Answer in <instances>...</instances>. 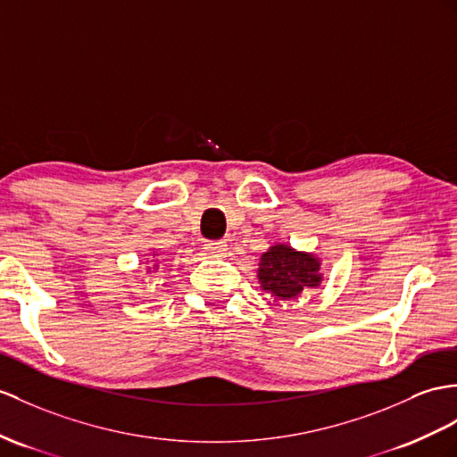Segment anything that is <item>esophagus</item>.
<instances>
[{"mask_svg": "<svg viewBox=\"0 0 457 457\" xmlns=\"http://www.w3.org/2000/svg\"><path fill=\"white\" fill-rule=\"evenodd\" d=\"M205 252L211 255H225L227 253V244L222 240H209L205 242Z\"/></svg>", "mask_w": 457, "mask_h": 457, "instance_id": "obj_1", "label": "esophagus"}]
</instances>
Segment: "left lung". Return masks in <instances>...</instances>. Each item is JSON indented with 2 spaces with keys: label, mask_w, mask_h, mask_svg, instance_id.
<instances>
[{
  "label": "left lung",
  "mask_w": 457,
  "mask_h": 457,
  "mask_svg": "<svg viewBox=\"0 0 457 457\" xmlns=\"http://www.w3.org/2000/svg\"><path fill=\"white\" fill-rule=\"evenodd\" d=\"M260 283L275 300L296 298L306 288L320 285V262L312 253L296 252L287 244H275L262 255Z\"/></svg>",
  "instance_id": "8db88e82"
}]
</instances>
